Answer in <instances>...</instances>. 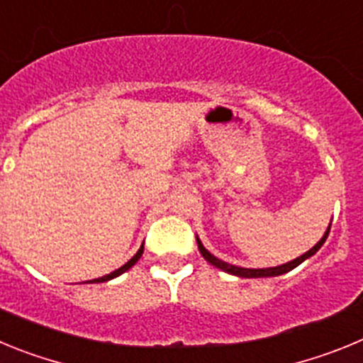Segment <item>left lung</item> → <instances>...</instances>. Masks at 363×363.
I'll return each instance as SVG.
<instances>
[{
	"mask_svg": "<svg viewBox=\"0 0 363 363\" xmlns=\"http://www.w3.org/2000/svg\"><path fill=\"white\" fill-rule=\"evenodd\" d=\"M329 230H331V227H329V229H327V233L323 234V238L320 240V242L316 243V245H314L313 249H311V251H307L306 255H301L300 258L293 259V262H289V264L278 265V267H269V269H245V267H236V265L225 264V262H221V259H218L216 256L211 255V252L207 251V249H205L203 245H201L200 240L196 238V242H198V249H200L201 256H203V258L207 259L209 264H213L214 267L221 269V271H225V272H230V274H234V277H242V278H264V277H280V274H284V272H289V271H293L294 267H298V265H300L301 262H303V259H307V258H309V256H313L314 252L318 251L320 247L323 245V242H325L327 236H329Z\"/></svg>",
	"mask_w": 363,
	"mask_h": 363,
	"instance_id": "8db88e82",
	"label": "left lung"
}]
</instances>
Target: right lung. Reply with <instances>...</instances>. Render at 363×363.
Instances as JSON below:
<instances>
[{
  "label": "right lung",
  "mask_w": 363,
  "mask_h": 363,
  "mask_svg": "<svg viewBox=\"0 0 363 363\" xmlns=\"http://www.w3.org/2000/svg\"><path fill=\"white\" fill-rule=\"evenodd\" d=\"M142 255H143V245H142V247H140V251H138V252H136V255H134V256H133V258H130V259H129V262H127V264H125V265H121V267H120V269H116V271H114V272H111V274H107V277L96 278V280H91V281H92V284H98V281H107V280H112V278H116V277H120L121 272H125V271H129V269H130V267H133V265H134V264H136L138 259H140V256H142Z\"/></svg>",
  "instance_id": "right-lung-1"
}]
</instances>
